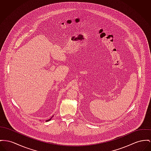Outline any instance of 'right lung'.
<instances>
[{
	"instance_id": "right-lung-1",
	"label": "right lung",
	"mask_w": 151,
	"mask_h": 151,
	"mask_svg": "<svg viewBox=\"0 0 151 151\" xmlns=\"http://www.w3.org/2000/svg\"><path fill=\"white\" fill-rule=\"evenodd\" d=\"M53 116H52V117ZM52 117H51L50 119H49V120H46V122H47V121H49L51 120V119H52Z\"/></svg>"
}]
</instances>
